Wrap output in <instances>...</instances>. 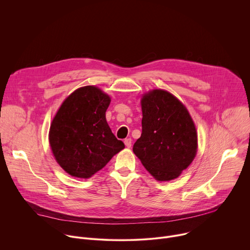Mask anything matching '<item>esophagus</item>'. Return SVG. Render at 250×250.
Listing matches in <instances>:
<instances>
[{
  "mask_svg": "<svg viewBox=\"0 0 250 250\" xmlns=\"http://www.w3.org/2000/svg\"><path fill=\"white\" fill-rule=\"evenodd\" d=\"M131 138H125V146L127 147V148H129L130 146H131Z\"/></svg>",
  "mask_w": 250,
  "mask_h": 250,
  "instance_id": "1",
  "label": "esophagus"
}]
</instances>
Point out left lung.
<instances>
[{"instance_id":"left-lung-1","label":"left lung","mask_w":250,"mask_h":250,"mask_svg":"<svg viewBox=\"0 0 250 250\" xmlns=\"http://www.w3.org/2000/svg\"><path fill=\"white\" fill-rule=\"evenodd\" d=\"M142 132L133 152L158 181L175 179L194 160L198 135L186 106L164 90L141 98Z\"/></svg>"}]
</instances>
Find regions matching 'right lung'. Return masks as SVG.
I'll use <instances>...</instances> for the list:
<instances>
[{"mask_svg":"<svg viewBox=\"0 0 250 250\" xmlns=\"http://www.w3.org/2000/svg\"><path fill=\"white\" fill-rule=\"evenodd\" d=\"M111 98L95 86L68 96L49 130V144L58 164L71 176L90 178L125 148L105 120Z\"/></svg>","mask_w":250,"mask_h":250,"instance_id":"right-lung-1","label":"right lung"}]
</instances>
